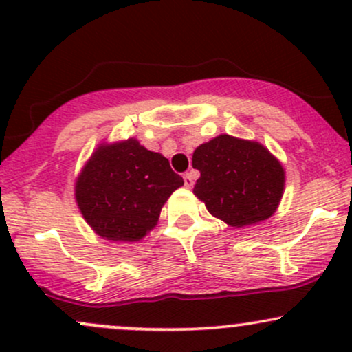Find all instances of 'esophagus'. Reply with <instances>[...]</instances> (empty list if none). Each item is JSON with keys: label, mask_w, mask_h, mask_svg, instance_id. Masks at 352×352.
<instances>
[{"label": "esophagus", "mask_w": 352, "mask_h": 352, "mask_svg": "<svg viewBox=\"0 0 352 352\" xmlns=\"http://www.w3.org/2000/svg\"><path fill=\"white\" fill-rule=\"evenodd\" d=\"M193 180H195V177H193V172H187L184 175V184L187 188H192L193 187Z\"/></svg>", "instance_id": "1"}]
</instances>
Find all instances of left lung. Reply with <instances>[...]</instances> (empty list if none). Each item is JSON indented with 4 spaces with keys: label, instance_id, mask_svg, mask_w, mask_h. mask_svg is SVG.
Wrapping results in <instances>:
<instances>
[{
    "label": "left lung",
    "instance_id": "left-lung-1",
    "mask_svg": "<svg viewBox=\"0 0 352 352\" xmlns=\"http://www.w3.org/2000/svg\"><path fill=\"white\" fill-rule=\"evenodd\" d=\"M192 164L200 170L193 193L230 227L254 225L276 212L285 170L261 144L218 135L195 148Z\"/></svg>",
    "mask_w": 352,
    "mask_h": 352
}]
</instances>
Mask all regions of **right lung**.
Returning a JSON list of instances; mask_svg holds the SVG:
<instances>
[{
    "mask_svg": "<svg viewBox=\"0 0 352 352\" xmlns=\"http://www.w3.org/2000/svg\"><path fill=\"white\" fill-rule=\"evenodd\" d=\"M184 185L162 153L139 140L102 144L76 180V201L99 236L139 241L159 221L168 197Z\"/></svg>",
    "mask_w": 352,
    "mask_h": 352,
    "instance_id": "obj_1",
    "label": "right lung"
}]
</instances>
